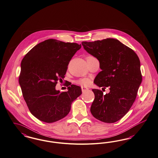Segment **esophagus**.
Wrapping results in <instances>:
<instances>
[{
	"label": "esophagus",
	"mask_w": 158,
	"mask_h": 158,
	"mask_svg": "<svg viewBox=\"0 0 158 158\" xmlns=\"http://www.w3.org/2000/svg\"><path fill=\"white\" fill-rule=\"evenodd\" d=\"M81 89H82V91L83 92H85V91H86V90H88V88H86V87H83V86H82L81 87Z\"/></svg>",
	"instance_id": "1"
}]
</instances>
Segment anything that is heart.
I'll return each mask as SVG.
<instances>
[{"instance_id": "b5f03b06", "label": "heart", "mask_w": 158, "mask_h": 158, "mask_svg": "<svg viewBox=\"0 0 158 158\" xmlns=\"http://www.w3.org/2000/svg\"><path fill=\"white\" fill-rule=\"evenodd\" d=\"M90 81L89 79L88 78H82L78 81H76V83L79 85H83V86H87L90 83Z\"/></svg>"}]
</instances>
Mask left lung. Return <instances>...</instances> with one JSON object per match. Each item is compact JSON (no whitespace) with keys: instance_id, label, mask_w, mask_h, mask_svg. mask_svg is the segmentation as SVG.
Here are the masks:
<instances>
[{"instance_id":"obj_1","label":"left lung","mask_w":158,"mask_h":158,"mask_svg":"<svg viewBox=\"0 0 158 158\" xmlns=\"http://www.w3.org/2000/svg\"><path fill=\"white\" fill-rule=\"evenodd\" d=\"M82 44L100 63L102 70L96 76L95 84L110 89L105 95L92 89L95 99L90 112L102 122H116L127 113L136 98L142 80L139 57L132 49L112 38L82 42Z\"/></svg>"}]
</instances>
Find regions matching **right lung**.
Returning <instances> with one entry per match:
<instances>
[{"label":"right lung","mask_w":158,"mask_h":158,"mask_svg":"<svg viewBox=\"0 0 158 158\" xmlns=\"http://www.w3.org/2000/svg\"><path fill=\"white\" fill-rule=\"evenodd\" d=\"M81 48L76 43L48 39L34 46L22 59L19 85L31 113L39 120L53 123L64 118L72 102L82 94L81 87L75 85L68 86L67 92L55 88Z\"/></svg>","instance_id":"add662e5"}]
</instances>
